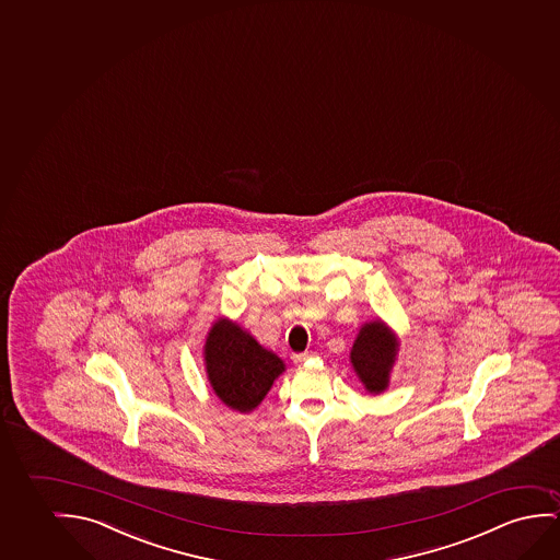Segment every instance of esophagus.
Instances as JSON below:
<instances>
[{
    "label": "esophagus",
    "mask_w": 560,
    "mask_h": 560,
    "mask_svg": "<svg viewBox=\"0 0 560 560\" xmlns=\"http://www.w3.org/2000/svg\"><path fill=\"white\" fill-rule=\"evenodd\" d=\"M308 357H311V353H308V351H305V353H293L292 354L293 363H295V364L305 363V361H307Z\"/></svg>",
    "instance_id": "34e87169"
}]
</instances>
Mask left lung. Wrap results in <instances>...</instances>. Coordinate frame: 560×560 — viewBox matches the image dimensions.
I'll use <instances>...</instances> for the list:
<instances>
[{"instance_id": "left-lung-1", "label": "left lung", "mask_w": 560, "mask_h": 560, "mask_svg": "<svg viewBox=\"0 0 560 560\" xmlns=\"http://www.w3.org/2000/svg\"><path fill=\"white\" fill-rule=\"evenodd\" d=\"M397 341L384 323L364 324L354 339L351 363L364 387L380 394L387 387L389 371L395 363Z\"/></svg>"}]
</instances>
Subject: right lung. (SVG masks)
<instances>
[{
    "label": "right lung",
    "mask_w": 560,
    "mask_h": 560,
    "mask_svg": "<svg viewBox=\"0 0 560 560\" xmlns=\"http://www.w3.org/2000/svg\"><path fill=\"white\" fill-rule=\"evenodd\" d=\"M207 374L224 405L240 412L255 409L282 372L284 363L237 324L214 323L206 343Z\"/></svg>",
    "instance_id": "right-lung-1"
}]
</instances>
